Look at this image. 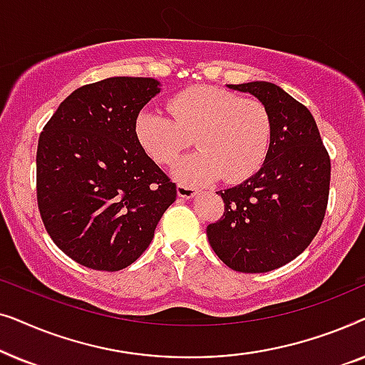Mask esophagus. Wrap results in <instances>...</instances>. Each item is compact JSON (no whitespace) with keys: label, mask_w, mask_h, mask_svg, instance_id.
I'll return each instance as SVG.
<instances>
[{"label":"esophagus","mask_w":365,"mask_h":365,"mask_svg":"<svg viewBox=\"0 0 365 365\" xmlns=\"http://www.w3.org/2000/svg\"><path fill=\"white\" fill-rule=\"evenodd\" d=\"M176 191H178V196L182 199H192L197 196V189L187 186V184H178Z\"/></svg>","instance_id":"1"}]
</instances>
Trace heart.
<instances>
[{"label":"heart","instance_id":"b5f03b06","mask_svg":"<svg viewBox=\"0 0 365 365\" xmlns=\"http://www.w3.org/2000/svg\"><path fill=\"white\" fill-rule=\"evenodd\" d=\"M168 110L143 109L134 131L144 153L158 164H171L194 138L197 151L173 168L179 181L202 184L221 176L226 182H237L262 166L272 124L259 101L214 86H197L169 99Z\"/></svg>","mask_w":365,"mask_h":365}]
</instances>
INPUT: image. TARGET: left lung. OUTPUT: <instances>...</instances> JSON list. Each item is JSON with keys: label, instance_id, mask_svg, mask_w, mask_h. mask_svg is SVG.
Returning <instances> with one entry per match:
<instances>
[{"label": "left lung", "instance_id": "8db88e82", "mask_svg": "<svg viewBox=\"0 0 365 365\" xmlns=\"http://www.w3.org/2000/svg\"><path fill=\"white\" fill-rule=\"evenodd\" d=\"M252 94L271 116V146L261 169L217 191L224 214L207 239L234 271L269 272L296 259L319 229L327 207L331 159L309 109L277 84H227Z\"/></svg>", "mask_w": 365, "mask_h": 365}]
</instances>
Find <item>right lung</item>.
Masks as SVG:
<instances>
[{
  "mask_svg": "<svg viewBox=\"0 0 365 365\" xmlns=\"http://www.w3.org/2000/svg\"><path fill=\"white\" fill-rule=\"evenodd\" d=\"M161 91L153 78H106L73 91L38 141L36 192L44 227L89 269L121 271L146 251L176 184L134 131Z\"/></svg>",
  "mask_w": 365,
  "mask_h": 365,
  "instance_id": "add662e5",
  "label": "right lung"
}]
</instances>
